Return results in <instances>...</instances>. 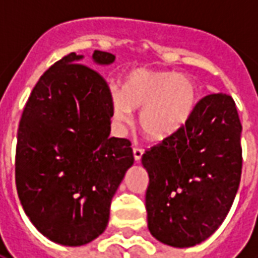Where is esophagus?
I'll use <instances>...</instances> for the list:
<instances>
[{"instance_id": "esophagus-1", "label": "esophagus", "mask_w": 258, "mask_h": 258, "mask_svg": "<svg viewBox=\"0 0 258 258\" xmlns=\"http://www.w3.org/2000/svg\"><path fill=\"white\" fill-rule=\"evenodd\" d=\"M133 152H134L135 162H140L141 157H142V155H144V151H142L141 148H138V146H134V149H133Z\"/></svg>"}]
</instances>
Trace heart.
Returning a JSON list of instances; mask_svg holds the SVG:
<instances>
[{"label":"heart","mask_w":258,"mask_h":258,"mask_svg":"<svg viewBox=\"0 0 258 258\" xmlns=\"http://www.w3.org/2000/svg\"><path fill=\"white\" fill-rule=\"evenodd\" d=\"M198 87L188 76L163 70H133L123 79L121 94H112L113 118L127 123L130 110H140L141 131L153 140L175 133L190 117Z\"/></svg>","instance_id":"heart-1"}]
</instances>
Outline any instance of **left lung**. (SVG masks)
Segmentation results:
<instances>
[{
  "instance_id": "1",
  "label": "left lung",
  "mask_w": 258,
  "mask_h": 258,
  "mask_svg": "<svg viewBox=\"0 0 258 258\" xmlns=\"http://www.w3.org/2000/svg\"><path fill=\"white\" fill-rule=\"evenodd\" d=\"M240 133L232 96L213 92L182 127L146 149L148 228L157 240L189 247L221 225L242 175Z\"/></svg>"
}]
</instances>
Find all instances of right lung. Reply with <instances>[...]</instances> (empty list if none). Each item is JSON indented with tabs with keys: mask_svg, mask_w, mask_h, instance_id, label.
Returning a JSON list of instances; mask_svg holds the SVG:
<instances>
[{
	"mask_svg": "<svg viewBox=\"0 0 258 258\" xmlns=\"http://www.w3.org/2000/svg\"><path fill=\"white\" fill-rule=\"evenodd\" d=\"M74 52L42 74L18 128L15 179L25 213L56 243L81 246L107 225L112 198L134 163L131 142L109 137L112 92ZM96 63L114 55L95 51Z\"/></svg>",
	"mask_w": 258,
	"mask_h": 258,
	"instance_id": "1",
	"label": "right lung"
}]
</instances>
